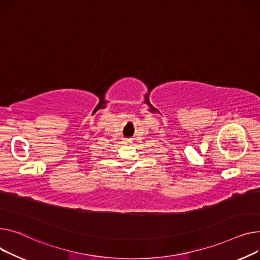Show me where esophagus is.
Listing matches in <instances>:
<instances>
[{
  "label": "esophagus",
  "instance_id": "esophagus-1",
  "mask_svg": "<svg viewBox=\"0 0 260 260\" xmlns=\"http://www.w3.org/2000/svg\"><path fill=\"white\" fill-rule=\"evenodd\" d=\"M131 141H132V140H124V144H125V145H129V144L131 143Z\"/></svg>",
  "mask_w": 260,
  "mask_h": 260
}]
</instances>
